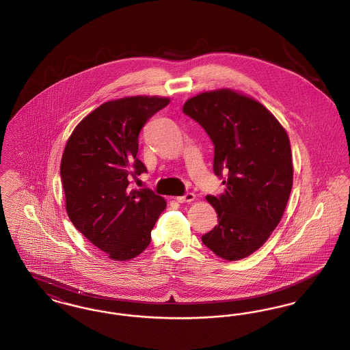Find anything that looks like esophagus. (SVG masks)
Segmentation results:
<instances>
[{
    "mask_svg": "<svg viewBox=\"0 0 350 350\" xmlns=\"http://www.w3.org/2000/svg\"><path fill=\"white\" fill-rule=\"evenodd\" d=\"M178 203H190V202H193V200H196V196L193 194V193H187V194H185L183 197H177L176 198Z\"/></svg>",
    "mask_w": 350,
    "mask_h": 350,
    "instance_id": "esophagus-1",
    "label": "esophagus"
}]
</instances>
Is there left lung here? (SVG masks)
<instances>
[{
  "mask_svg": "<svg viewBox=\"0 0 350 350\" xmlns=\"http://www.w3.org/2000/svg\"><path fill=\"white\" fill-rule=\"evenodd\" d=\"M214 146V172H228L226 193L206 200L215 208V228L203 244L227 261L260 250L282 219L293 187L290 140L278 119L258 100L228 88L185 102Z\"/></svg>",
  "mask_w": 350,
  "mask_h": 350,
  "instance_id": "1",
  "label": "left lung"
}]
</instances>
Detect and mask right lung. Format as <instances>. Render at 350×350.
Listing matches in <instances>:
<instances>
[{
  "instance_id": "add662e5",
  "label": "right lung",
  "mask_w": 350,
  "mask_h": 350,
  "mask_svg": "<svg viewBox=\"0 0 350 350\" xmlns=\"http://www.w3.org/2000/svg\"><path fill=\"white\" fill-rule=\"evenodd\" d=\"M170 100L133 96L102 103L75 127L63 152L60 176L73 226L116 261H129L150 243L167 200L150 189H131L147 172L137 160L139 133Z\"/></svg>"
}]
</instances>
